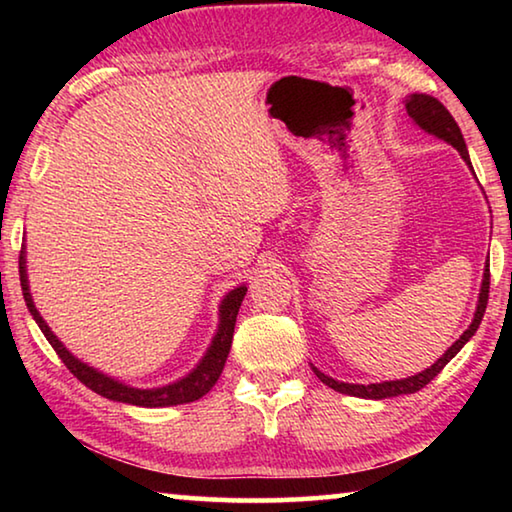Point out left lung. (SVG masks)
I'll use <instances>...</instances> for the list:
<instances>
[{"instance_id": "obj_1", "label": "left lung", "mask_w": 512, "mask_h": 512, "mask_svg": "<svg viewBox=\"0 0 512 512\" xmlns=\"http://www.w3.org/2000/svg\"><path fill=\"white\" fill-rule=\"evenodd\" d=\"M404 106H406V112H409V117H411L415 126L422 128L424 133L438 137V140L452 144L454 149L461 153V158L465 160L467 167L472 169L470 153H467V146H465L461 128H458L454 117L449 115V110L443 106V103H440L438 99L429 97V94H409V97L404 99ZM488 291H490V264L485 262L483 282H481V291H479V302H476V311H474V318H472L470 327H467L465 332L461 334V339H456L452 345H449L443 357H440L427 370L418 372V375L395 379V381H379V384H348V381H339V379L325 375V372H320L314 366V363H311V370L316 372V377L323 381L325 386L334 388L336 393L363 397V400H384V397H397V395H409V393L420 391V388L427 386L429 381L436 377L438 372L443 370L447 363L456 357L458 352H461L463 345L476 334V329H479L483 314H485V305H488Z\"/></svg>"}]
</instances>
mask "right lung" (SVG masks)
Returning a JSON list of instances; mask_svg holds the SVG:
<instances>
[{
    "label": "right lung",
    "mask_w": 512,
    "mask_h": 512,
    "mask_svg": "<svg viewBox=\"0 0 512 512\" xmlns=\"http://www.w3.org/2000/svg\"><path fill=\"white\" fill-rule=\"evenodd\" d=\"M20 284H22L24 302H27L33 320H36L38 327L42 329V334L47 336L51 348L58 352V357L63 359L69 372H72V375L79 381H83L85 386L92 388L94 393H99L101 397H108V400H112V402L144 406V409H158V406H176V404L196 402V400H201L205 393L212 391L216 379L221 377L225 359H228V354H230L237 314H239V307H241V302H244V296L248 291L246 284H239V287L225 293L221 305H219V327H216V332L212 336L210 348L205 350V354L201 357V361L196 363L194 370H189L185 377L171 381V384L155 386V388H137V386L126 384V381H119L115 377L106 375V372H101L94 366H88V363L81 361L79 357H74V354L65 348L63 341H60L58 336L51 332V327L45 323V318L40 316V311L36 309V302H33V296H31L29 275H27V248H22V253H20Z\"/></svg>",
    "instance_id": "1"
}]
</instances>
